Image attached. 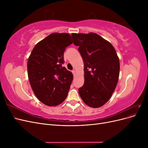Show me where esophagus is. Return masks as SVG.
I'll return each instance as SVG.
<instances>
[{
	"label": "esophagus",
	"instance_id": "1",
	"mask_svg": "<svg viewBox=\"0 0 148 148\" xmlns=\"http://www.w3.org/2000/svg\"><path fill=\"white\" fill-rule=\"evenodd\" d=\"M72 73H73V75L75 76V74H76V71H75V70H73V71H72Z\"/></svg>",
	"mask_w": 148,
	"mask_h": 148
}]
</instances>
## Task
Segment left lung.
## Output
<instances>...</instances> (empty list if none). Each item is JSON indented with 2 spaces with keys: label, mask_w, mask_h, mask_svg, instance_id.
<instances>
[{
  "label": "left lung",
  "mask_w": 148,
  "mask_h": 148,
  "mask_svg": "<svg viewBox=\"0 0 148 148\" xmlns=\"http://www.w3.org/2000/svg\"><path fill=\"white\" fill-rule=\"evenodd\" d=\"M84 62V82L79 88L83 101L92 108L104 105L119 81L120 62L115 49L96 33H72Z\"/></svg>",
  "instance_id": "1"
}]
</instances>
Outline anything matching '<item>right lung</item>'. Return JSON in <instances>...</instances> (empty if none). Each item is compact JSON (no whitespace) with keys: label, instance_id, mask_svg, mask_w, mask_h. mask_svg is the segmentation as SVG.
Instances as JSON below:
<instances>
[{"label":"right lung","instance_id":"1","mask_svg":"<svg viewBox=\"0 0 148 148\" xmlns=\"http://www.w3.org/2000/svg\"><path fill=\"white\" fill-rule=\"evenodd\" d=\"M68 33H53L33 48L27 63L29 83L38 99L48 106L63 102L73 76L62 66L65 48L73 43Z\"/></svg>","mask_w":148,"mask_h":148}]
</instances>
